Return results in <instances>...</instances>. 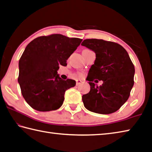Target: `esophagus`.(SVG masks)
<instances>
[{
  "instance_id": "obj_1",
  "label": "esophagus",
  "mask_w": 152,
  "mask_h": 152,
  "mask_svg": "<svg viewBox=\"0 0 152 152\" xmlns=\"http://www.w3.org/2000/svg\"><path fill=\"white\" fill-rule=\"evenodd\" d=\"M82 82L80 80H76V86H79Z\"/></svg>"
}]
</instances>
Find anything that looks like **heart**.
<instances>
[{
    "label": "heart",
    "mask_w": 152,
    "mask_h": 152,
    "mask_svg": "<svg viewBox=\"0 0 152 152\" xmlns=\"http://www.w3.org/2000/svg\"><path fill=\"white\" fill-rule=\"evenodd\" d=\"M80 76H82V74H80Z\"/></svg>",
    "instance_id": "obj_1"
}]
</instances>
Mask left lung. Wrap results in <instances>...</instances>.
I'll return each instance as SVG.
<instances>
[{
	"label": "left lung",
	"mask_w": 152,
	"mask_h": 152,
	"mask_svg": "<svg viewBox=\"0 0 152 152\" xmlns=\"http://www.w3.org/2000/svg\"><path fill=\"white\" fill-rule=\"evenodd\" d=\"M82 46L96 55L89 71L90 91L82 96L85 108L101 114L114 113L127 101L134 85L135 70L129 56L121 45L101 39H86ZM94 79L102 80L103 84L91 83Z\"/></svg>",
	"instance_id": "obj_1"
}]
</instances>
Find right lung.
I'll list each match as a JSON object with an SVG mask.
<instances>
[{
    "label": "right lung",
    "instance_id": "right-lung-1",
    "mask_svg": "<svg viewBox=\"0 0 152 152\" xmlns=\"http://www.w3.org/2000/svg\"><path fill=\"white\" fill-rule=\"evenodd\" d=\"M82 40L60 34L35 38L28 44L19 61L22 95L28 105L40 112L56 110L62 106L64 93L74 87V80H62L57 70Z\"/></svg>",
    "mask_w": 152,
    "mask_h": 152
}]
</instances>
